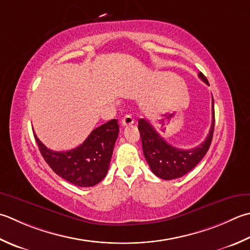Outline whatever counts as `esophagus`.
<instances>
[{"label": "esophagus", "mask_w": 250, "mask_h": 250, "mask_svg": "<svg viewBox=\"0 0 250 250\" xmlns=\"http://www.w3.org/2000/svg\"><path fill=\"white\" fill-rule=\"evenodd\" d=\"M133 122H134V119L132 118L131 115H125L121 120V125L122 126H128L133 124Z\"/></svg>", "instance_id": "esophagus-1"}]
</instances>
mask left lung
<instances>
[{
  "label": "left lung",
  "instance_id": "1",
  "mask_svg": "<svg viewBox=\"0 0 250 250\" xmlns=\"http://www.w3.org/2000/svg\"><path fill=\"white\" fill-rule=\"evenodd\" d=\"M198 77L205 83H208L202 72ZM139 130L142 140L144 157L147 161L150 170L155 175L164 180H173L183 177L184 174L194 169L208 151L212 141L214 130V108L212 99V122L209 134L202 144L192 149H181L173 147L172 145L161 138L156 132L154 126L147 120L141 118L139 120Z\"/></svg>",
  "mask_w": 250,
  "mask_h": 250
}]
</instances>
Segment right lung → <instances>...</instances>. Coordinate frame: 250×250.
<instances>
[{
    "instance_id": "right-lung-1",
    "label": "right lung",
    "mask_w": 250,
    "mask_h": 250,
    "mask_svg": "<svg viewBox=\"0 0 250 250\" xmlns=\"http://www.w3.org/2000/svg\"><path fill=\"white\" fill-rule=\"evenodd\" d=\"M118 133V121L111 119L93 130L81 145L67 151L51 150L36 134L34 138L54 172L77 187L90 188L106 177Z\"/></svg>"
}]
</instances>
